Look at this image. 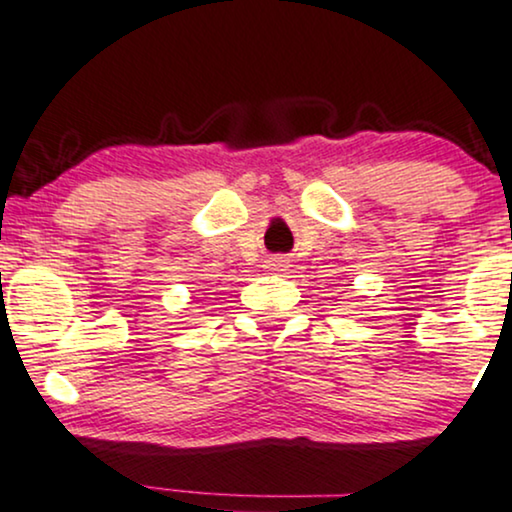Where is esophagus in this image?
Masks as SVG:
<instances>
[{
  "instance_id": "obj_1",
  "label": "esophagus",
  "mask_w": 512,
  "mask_h": 512,
  "mask_svg": "<svg viewBox=\"0 0 512 512\" xmlns=\"http://www.w3.org/2000/svg\"><path fill=\"white\" fill-rule=\"evenodd\" d=\"M266 268L273 270V273H278V270L287 268V261L285 258H270V261H266Z\"/></svg>"
}]
</instances>
